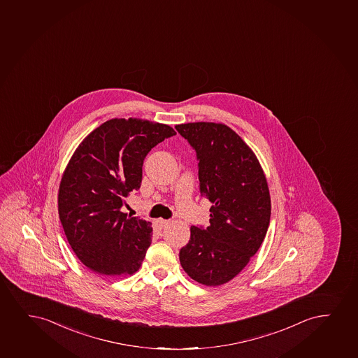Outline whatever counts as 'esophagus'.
I'll return each instance as SVG.
<instances>
[{
  "instance_id": "obj_1",
  "label": "esophagus",
  "mask_w": 358,
  "mask_h": 358,
  "mask_svg": "<svg viewBox=\"0 0 358 358\" xmlns=\"http://www.w3.org/2000/svg\"><path fill=\"white\" fill-rule=\"evenodd\" d=\"M156 224H157L159 227H166L168 224H169V222L164 220V219H159V220H156Z\"/></svg>"
}]
</instances>
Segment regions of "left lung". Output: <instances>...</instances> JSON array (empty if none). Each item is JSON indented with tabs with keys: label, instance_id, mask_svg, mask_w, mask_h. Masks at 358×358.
<instances>
[{
	"label": "left lung",
	"instance_id": "8db88e82",
	"mask_svg": "<svg viewBox=\"0 0 358 358\" xmlns=\"http://www.w3.org/2000/svg\"><path fill=\"white\" fill-rule=\"evenodd\" d=\"M199 161V192L213 206L207 227H191L180 249L184 271L201 285L217 287L237 276L266 236L271 199L257 156L222 123L176 126Z\"/></svg>",
	"mask_w": 358,
	"mask_h": 358
}]
</instances>
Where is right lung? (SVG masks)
Returning a JSON list of instances; mask_svg holds the SVG:
<instances>
[{"instance_id": "1", "label": "right lung", "mask_w": 358, "mask_h": 358, "mask_svg": "<svg viewBox=\"0 0 358 358\" xmlns=\"http://www.w3.org/2000/svg\"><path fill=\"white\" fill-rule=\"evenodd\" d=\"M172 127L141 118H113L85 138L60 181L58 212L81 263L105 277L139 270L151 245V222L121 212L139 190L146 155L176 136Z\"/></svg>"}]
</instances>
